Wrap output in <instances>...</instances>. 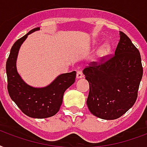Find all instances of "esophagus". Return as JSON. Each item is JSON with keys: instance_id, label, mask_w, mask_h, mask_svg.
I'll return each instance as SVG.
<instances>
[{"instance_id": "1", "label": "esophagus", "mask_w": 147, "mask_h": 147, "mask_svg": "<svg viewBox=\"0 0 147 147\" xmlns=\"http://www.w3.org/2000/svg\"><path fill=\"white\" fill-rule=\"evenodd\" d=\"M84 77V75H83V73L80 70H77V78L80 79V78H82V77Z\"/></svg>"}]
</instances>
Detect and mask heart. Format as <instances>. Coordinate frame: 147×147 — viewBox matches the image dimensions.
<instances>
[{
	"instance_id": "heart-1",
	"label": "heart",
	"mask_w": 147,
	"mask_h": 147,
	"mask_svg": "<svg viewBox=\"0 0 147 147\" xmlns=\"http://www.w3.org/2000/svg\"><path fill=\"white\" fill-rule=\"evenodd\" d=\"M109 51H110V49H109V47L107 45L101 47L98 51V56L99 57H103V56L107 55L109 53Z\"/></svg>"
}]
</instances>
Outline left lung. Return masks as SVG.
I'll return each mask as SVG.
<instances>
[{
  "label": "left lung",
  "mask_w": 147,
  "mask_h": 147,
  "mask_svg": "<svg viewBox=\"0 0 147 147\" xmlns=\"http://www.w3.org/2000/svg\"><path fill=\"white\" fill-rule=\"evenodd\" d=\"M89 82L86 104L92 114L115 120L134 106L143 77L140 53L129 37L120 31L115 53L92 62L83 70Z\"/></svg>",
  "instance_id": "left-lung-1"
}]
</instances>
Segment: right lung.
Listing matches in <instances>:
<instances>
[{
    "mask_svg": "<svg viewBox=\"0 0 147 147\" xmlns=\"http://www.w3.org/2000/svg\"><path fill=\"white\" fill-rule=\"evenodd\" d=\"M40 27L30 30L13 44L6 63L7 90L11 100L24 114L32 118L51 117L60 110L64 92L75 82L76 71L59 75L50 85L35 88L25 83L18 74L16 61L18 51L27 36Z\"/></svg>",
    "mask_w": 147,
    "mask_h": 147,
    "instance_id": "1",
    "label": "right lung"
}]
</instances>
